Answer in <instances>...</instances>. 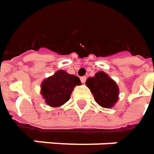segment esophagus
<instances>
[{"label": "esophagus", "instance_id": "esophagus-1", "mask_svg": "<svg viewBox=\"0 0 154 154\" xmlns=\"http://www.w3.org/2000/svg\"><path fill=\"white\" fill-rule=\"evenodd\" d=\"M86 79H87V78H86L85 76H82V77H80V80H81V82H82L83 84H84V83H85Z\"/></svg>", "mask_w": 154, "mask_h": 154}]
</instances>
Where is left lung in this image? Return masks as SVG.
I'll return each mask as SVG.
<instances>
[{"label": "left lung", "mask_w": 154, "mask_h": 154, "mask_svg": "<svg viewBox=\"0 0 154 154\" xmlns=\"http://www.w3.org/2000/svg\"><path fill=\"white\" fill-rule=\"evenodd\" d=\"M86 85L94 97V100L103 108H112L117 102L119 88L116 83L104 73L98 72L86 80Z\"/></svg>", "instance_id": "1"}]
</instances>
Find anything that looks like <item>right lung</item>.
<instances>
[{"mask_svg": "<svg viewBox=\"0 0 154 154\" xmlns=\"http://www.w3.org/2000/svg\"><path fill=\"white\" fill-rule=\"evenodd\" d=\"M80 85V79L64 70H58L45 79L41 85V94L48 105L61 106L69 100L74 87Z\"/></svg>", "mask_w": 154, "mask_h": 154, "instance_id": "obj_1", "label": "right lung"}]
</instances>
